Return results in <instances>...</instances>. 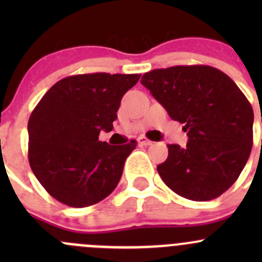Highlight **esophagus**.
<instances>
[{
	"label": "esophagus",
	"mask_w": 262,
	"mask_h": 262,
	"mask_svg": "<svg viewBox=\"0 0 262 262\" xmlns=\"http://www.w3.org/2000/svg\"><path fill=\"white\" fill-rule=\"evenodd\" d=\"M138 143L142 144V146H152L153 142L149 141V139H147L146 137H139V138H138Z\"/></svg>",
	"instance_id": "obj_1"
}]
</instances>
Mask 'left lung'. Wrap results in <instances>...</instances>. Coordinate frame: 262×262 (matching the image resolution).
<instances>
[{
	"instance_id": "1",
	"label": "left lung",
	"mask_w": 262,
	"mask_h": 262,
	"mask_svg": "<svg viewBox=\"0 0 262 262\" xmlns=\"http://www.w3.org/2000/svg\"><path fill=\"white\" fill-rule=\"evenodd\" d=\"M141 83L189 137L185 148L168 144L167 160L157 166L161 179L186 199L221 196L238 179L252 148L253 110L241 90L210 66L153 70Z\"/></svg>"
}]
</instances>
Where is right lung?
Masks as SVG:
<instances>
[{
	"label": "right lung",
	"mask_w": 262,
	"mask_h": 262,
	"mask_svg": "<svg viewBox=\"0 0 262 262\" xmlns=\"http://www.w3.org/2000/svg\"><path fill=\"white\" fill-rule=\"evenodd\" d=\"M141 75L89 73L58 81L41 97L28 123L29 163L54 199L72 208L109 196L137 146L99 141L112 132L121 97Z\"/></svg>",
	"instance_id": "right-lung-1"
}]
</instances>
